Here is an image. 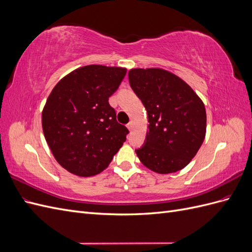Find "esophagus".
Here are the masks:
<instances>
[{
    "instance_id": "obj_1",
    "label": "esophagus",
    "mask_w": 252,
    "mask_h": 252,
    "mask_svg": "<svg viewBox=\"0 0 252 252\" xmlns=\"http://www.w3.org/2000/svg\"><path fill=\"white\" fill-rule=\"evenodd\" d=\"M127 128L129 129V130H131V129L133 128V123H132V122H129V123L127 124Z\"/></svg>"
}]
</instances>
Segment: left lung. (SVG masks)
<instances>
[{
    "label": "left lung",
    "mask_w": 252,
    "mask_h": 252,
    "mask_svg": "<svg viewBox=\"0 0 252 252\" xmlns=\"http://www.w3.org/2000/svg\"><path fill=\"white\" fill-rule=\"evenodd\" d=\"M129 84L148 116L144 145L135 150L148 169L159 174L177 172L199 151L206 134V110L193 89L162 68H133Z\"/></svg>",
    "instance_id": "left-lung-1"
}]
</instances>
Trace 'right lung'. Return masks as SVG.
<instances>
[{
  "label": "right lung",
  "mask_w": 252,
  "mask_h": 252,
  "mask_svg": "<svg viewBox=\"0 0 252 252\" xmlns=\"http://www.w3.org/2000/svg\"><path fill=\"white\" fill-rule=\"evenodd\" d=\"M126 68L87 65L53 87L42 111L45 140L57 162L79 177H93L110 164L128 129L118 123L108 98Z\"/></svg>",
  "instance_id": "obj_1"
}]
</instances>
